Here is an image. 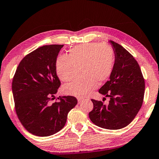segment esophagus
Returning <instances> with one entry per match:
<instances>
[{"instance_id": "1", "label": "esophagus", "mask_w": 159, "mask_h": 159, "mask_svg": "<svg viewBox=\"0 0 159 159\" xmlns=\"http://www.w3.org/2000/svg\"><path fill=\"white\" fill-rule=\"evenodd\" d=\"M84 98H77V101H78V102H82L83 101H84Z\"/></svg>"}]
</instances>
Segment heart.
<instances>
[{
    "label": "heart",
    "mask_w": 159,
    "mask_h": 159,
    "mask_svg": "<svg viewBox=\"0 0 159 159\" xmlns=\"http://www.w3.org/2000/svg\"><path fill=\"white\" fill-rule=\"evenodd\" d=\"M115 57L112 47L106 44L89 43L75 46L68 57L61 56L56 61V72L63 82H69L82 75L70 84L64 86V93L77 97L88 96L97 84L107 80L112 73Z\"/></svg>",
    "instance_id": "obj_1"
}]
</instances>
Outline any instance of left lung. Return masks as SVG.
I'll use <instances>...</instances> for the list:
<instances>
[{
    "mask_svg": "<svg viewBox=\"0 0 159 159\" xmlns=\"http://www.w3.org/2000/svg\"><path fill=\"white\" fill-rule=\"evenodd\" d=\"M110 43L115 52V64L110 80L99 89L100 93L110 97L109 104L91 99L93 108L89 116L96 126L117 130L128 126L137 115L143 102L145 84L133 55L115 42Z\"/></svg>",
    "mask_w": 159,
    "mask_h": 159,
    "instance_id": "1",
    "label": "left lung"
}]
</instances>
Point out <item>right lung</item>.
<instances>
[{
    "label": "right lung",
    "instance_id": "obj_1",
    "mask_svg": "<svg viewBox=\"0 0 159 159\" xmlns=\"http://www.w3.org/2000/svg\"><path fill=\"white\" fill-rule=\"evenodd\" d=\"M63 47L49 44L36 49L24 57L14 75L12 89L16 115L33 135L46 137L59 131L77 103L71 96H59V101L50 102L61 85L55 66Z\"/></svg>",
    "mask_w": 159,
    "mask_h": 159
}]
</instances>
